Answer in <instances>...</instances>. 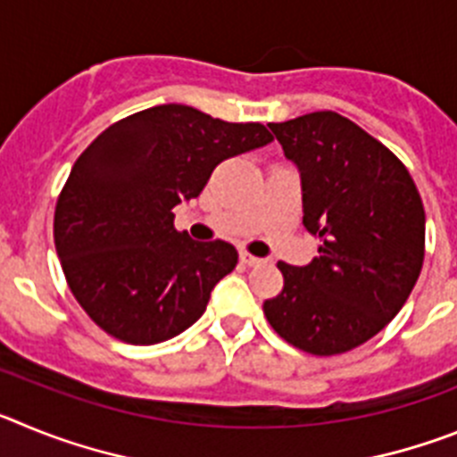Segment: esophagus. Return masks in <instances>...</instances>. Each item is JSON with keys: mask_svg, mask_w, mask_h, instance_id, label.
Here are the masks:
<instances>
[{"mask_svg": "<svg viewBox=\"0 0 457 457\" xmlns=\"http://www.w3.org/2000/svg\"><path fill=\"white\" fill-rule=\"evenodd\" d=\"M240 263H245V265H249V268H253V265L263 263V258L252 256V253H247V252H240Z\"/></svg>", "mask_w": 457, "mask_h": 457, "instance_id": "obj_1", "label": "esophagus"}]
</instances>
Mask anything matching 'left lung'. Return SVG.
Listing matches in <instances>:
<instances>
[{"label": "left lung", "instance_id": "obj_1", "mask_svg": "<svg viewBox=\"0 0 457 457\" xmlns=\"http://www.w3.org/2000/svg\"><path fill=\"white\" fill-rule=\"evenodd\" d=\"M302 176V224L320 240L304 268L278 261L284 290L263 311L278 337L318 357L385 329L417 284L426 212L405 164L337 112L270 123Z\"/></svg>", "mask_w": 457, "mask_h": 457}]
</instances>
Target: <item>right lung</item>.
I'll list each match as a JSON object with an SVG mask.
<instances>
[{
    "label": "right lung",
    "mask_w": 457,
    "mask_h": 457,
    "mask_svg": "<svg viewBox=\"0 0 457 457\" xmlns=\"http://www.w3.org/2000/svg\"><path fill=\"white\" fill-rule=\"evenodd\" d=\"M261 123L157 104L109 125L72 164L54 210L71 293L100 329L132 345L179 337L237 263L224 240L196 242L171 210L196 199L220 162L270 144Z\"/></svg>",
    "instance_id": "add662e5"
}]
</instances>
